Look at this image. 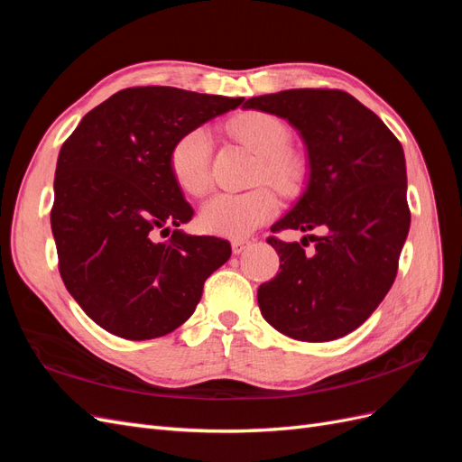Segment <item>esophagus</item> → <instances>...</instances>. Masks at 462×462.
<instances>
[{
    "mask_svg": "<svg viewBox=\"0 0 462 462\" xmlns=\"http://www.w3.org/2000/svg\"><path fill=\"white\" fill-rule=\"evenodd\" d=\"M248 245H250V241H246V239H235V241H231V248H233L235 254H241Z\"/></svg>",
    "mask_w": 462,
    "mask_h": 462,
    "instance_id": "esophagus-1",
    "label": "esophagus"
}]
</instances>
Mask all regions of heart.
Here are the masks:
<instances>
[{
  "label": "heart",
  "mask_w": 462,
  "mask_h": 462,
  "mask_svg": "<svg viewBox=\"0 0 462 462\" xmlns=\"http://www.w3.org/2000/svg\"><path fill=\"white\" fill-rule=\"evenodd\" d=\"M229 133L260 156L258 183L272 185L283 197L302 190L309 163L300 152L291 148L289 125L265 111H248L229 123ZM212 141L204 129L180 134L170 150V171L177 187L200 197L209 187ZM277 212L275 194L268 187L248 192H217L200 212V226L221 236H246L268 223Z\"/></svg>",
  "instance_id": "b5f03b06"
}]
</instances>
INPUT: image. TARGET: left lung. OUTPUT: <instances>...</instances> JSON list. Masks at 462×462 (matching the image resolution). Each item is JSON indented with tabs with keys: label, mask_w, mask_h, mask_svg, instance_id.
<instances>
[{
	"label": "left lung",
	"mask_w": 462,
	"mask_h": 462,
	"mask_svg": "<svg viewBox=\"0 0 462 462\" xmlns=\"http://www.w3.org/2000/svg\"><path fill=\"white\" fill-rule=\"evenodd\" d=\"M246 109L287 119L309 148L310 180L272 233L312 231V253L268 236L279 273L258 287L262 316L287 337L333 341L365 324L395 282L411 227L407 167L397 136L337 88L250 97Z\"/></svg>",
	"instance_id": "obj_1"
}]
</instances>
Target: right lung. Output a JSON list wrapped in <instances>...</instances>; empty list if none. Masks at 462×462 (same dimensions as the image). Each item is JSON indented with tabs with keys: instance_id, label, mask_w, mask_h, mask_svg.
<instances>
[{
	"instance_id": "right-lung-1",
	"label": "right lung",
	"mask_w": 462,
	"mask_h": 462,
	"mask_svg": "<svg viewBox=\"0 0 462 462\" xmlns=\"http://www.w3.org/2000/svg\"><path fill=\"white\" fill-rule=\"evenodd\" d=\"M243 97L133 87L82 117L61 146L51 231L67 291L123 339L171 333L192 316L204 282L231 256L226 239L179 227L192 208L170 171V150ZM160 233V235H162Z\"/></svg>"
}]
</instances>
